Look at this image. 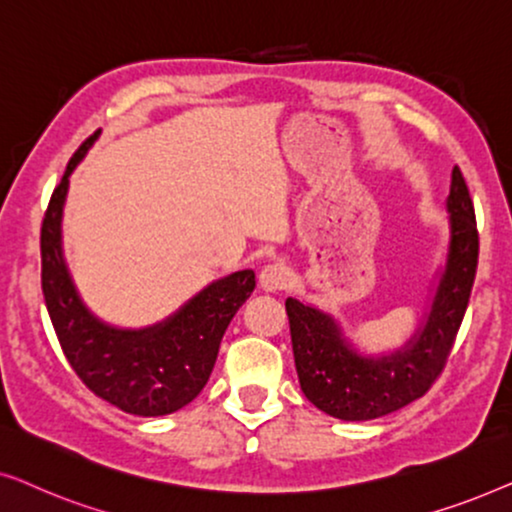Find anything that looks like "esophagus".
Segmentation results:
<instances>
[{
    "instance_id": "1",
    "label": "esophagus",
    "mask_w": 512,
    "mask_h": 512,
    "mask_svg": "<svg viewBox=\"0 0 512 512\" xmlns=\"http://www.w3.org/2000/svg\"><path fill=\"white\" fill-rule=\"evenodd\" d=\"M291 282H293L291 270L286 268V265H282V263L265 265V268L261 270V275H258V284H261V289L263 291H270V293L289 289Z\"/></svg>"
}]
</instances>
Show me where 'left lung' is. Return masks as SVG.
Wrapping results in <instances>:
<instances>
[{
    "mask_svg": "<svg viewBox=\"0 0 512 512\" xmlns=\"http://www.w3.org/2000/svg\"><path fill=\"white\" fill-rule=\"evenodd\" d=\"M447 214L450 244L436 296L424 324L398 352L361 356L331 314L286 298L300 389L326 415L345 422L384 417L422 398L443 373L471 298L480 249L473 200L459 167L452 170Z\"/></svg>",
    "mask_w": 512,
    "mask_h": 512,
    "instance_id": "obj_1",
    "label": "left lung"
}]
</instances>
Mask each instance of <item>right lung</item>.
Returning a JSON list of instances; mask_svg holds the SVG:
<instances>
[{
  "mask_svg": "<svg viewBox=\"0 0 512 512\" xmlns=\"http://www.w3.org/2000/svg\"><path fill=\"white\" fill-rule=\"evenodd\" d=\"M97 135L100 130L76 149L48 202L41 223V289L69 366L95 396L128 415H170L191 403L207 384L223 333L254 291L256 275L240 270L216 279L170 319L139 331L97 319L83 305L69 275L60 228L69 174Z\"/></svg>",
  "mask_w": 512,
  "mask_h": 512,
  "instance_id": "add662e5",
  "label": "right lung"
}]
</instances>
